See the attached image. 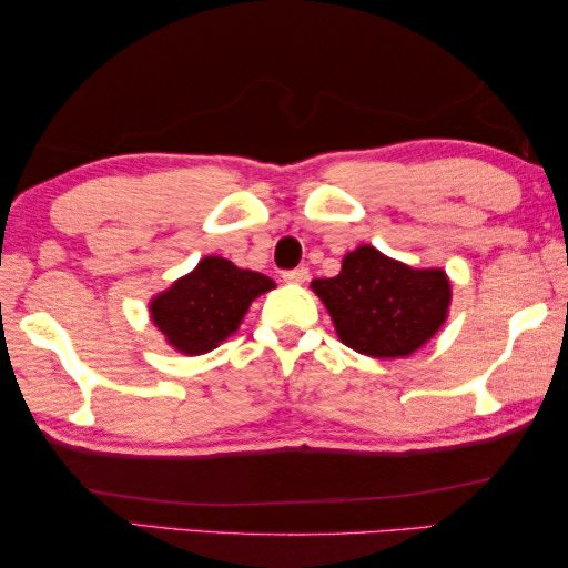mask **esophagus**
<instances>
[{
	"label": "esophagus",
	"mask_w": 568,
	"mask_h": 568,
	"mask_svg": "<svg viewBox=\"0 0 568 568\" xmlns=\"http://www.w3.org/2000/svg\"><path fill=\"white\" fill-rule=\"evenodd\" d=\"M282 278L286 284H304L306 278H310V268L306 266H296V268H290V272H284Z\"/></svg>",
	"instance_id": "esophagus-1"
}]
</instances>
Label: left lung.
<instances>
[{
	"mask_svg": "<svg viewBox=\"0 0 568 568\" xmlns=\"http://www.w3.org/2000/svg\"><path fill=\"white\" fill-rule=\"evenodd\" d=\"M312 290L339 339L377 359L407 357L433 339L453 294L443 268H413L367 244L342 258L337 276L314 278Z\"/></svg>",
	"mask_w": 568,
	"mask_h": 568,
	"instance_id": "left-lung-1",
	"label": "left lung"
}]
</instances>
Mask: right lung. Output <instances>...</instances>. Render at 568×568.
I'll list each match as a JSON object with an SVG mask.
<instances>
[{
	"label": "right lung",
	"instance_id": "1",
	"mask_svg": "<svg viewBox=\"0 0 568 568\" xmlns=\"http://www.w3.org/2000/svg\"><path fill=\"white\" fill-rule=\"evenodd\" d=\"M274 290L264 274L206 256L191 274L151 300V320L183 355H203L239 329L251 302Z\"/></svg>",
	"mask_w": 568,
	"mask_h": 568
}]
</instances>
